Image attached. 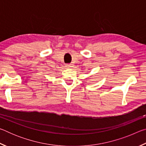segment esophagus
<instances>
[{
	"label": "esophagus",
	"instance_id": "34e87169",
	"mask_svg": "<svg viewBox=\"0 0 146 146\" xmlns=\"http://www.w3.org/2000/svg\"><path fill=\"white\" fill-rule=\"evenodd\" d=\"M71 66H72V64H66V68H71Z\"/></svg>",
	"mask_w": 146,
	"mask_h": 146
}]
</instances>
